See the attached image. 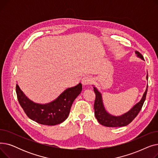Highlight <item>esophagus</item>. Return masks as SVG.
<instances>
[{
    "instance_id": "esophagus-1",
    "label": "esophagus",
    "mask_w": 158,
    "mask_h": 158,
    "mask_svg": "<svg viewBox=\"0 0 158 158\" xmlns=\"http://www.w3.org/2000/svg\"><path fill=\"white\" fill-rule=\"evenodd\" d=\"M93 78L91 77H85L82 79V84L83 86L89 85L93 82Z\"/></svg>"
}]
</instances>
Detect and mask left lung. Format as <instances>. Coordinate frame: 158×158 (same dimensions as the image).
<instances>
[{"label": "left lung", "instance_id": "left-lung-1", "mask_svg": "<svg viewBox=\"0 0 158 158\" xmlns=\"http://www.w3.org/2000/svg\"><path fill=\"white\" fill-rule=\"evenodd\" d=\"M135 53L138 57H139L140 59L144 60L143 56L139 52L135 51ZM146 78L147 80H148V74H147ZM92 86H94V91L96 95L94 102V110L96 118L97 119L99 123H101V125L106 127H113L126 126L135 118L143 105L148 88V86H147L145 92H144L140 101L136 104L129 111L120 116H114L109 113L106 111L103 103L102 94L99 92L94 85Z\"/></svg>", "mask_w": 158, "mask_h": 158}]
</instances>
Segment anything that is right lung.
I'll list each match as a JSON object with an SVG mask.
<instances>
[{
	"label": "right lung",
	"instance_id": "1",
	"mask_svg": "<svg viewBox=\"0 0 158 158\" xmlns=\"http://www.w3.org/2000/svg\"><path fill=\"white\" fill-rule=\"evenodd\" d=\"M82 89L81 83H79L66 89L55 100L47 104H38L30 100L18 84L16 92L21 107L30 119L42 125L56 126L68 118L72 105Z\"/></svg>",
	"mask_w": 158,
	"mask_h": 158
}]
</instances>
